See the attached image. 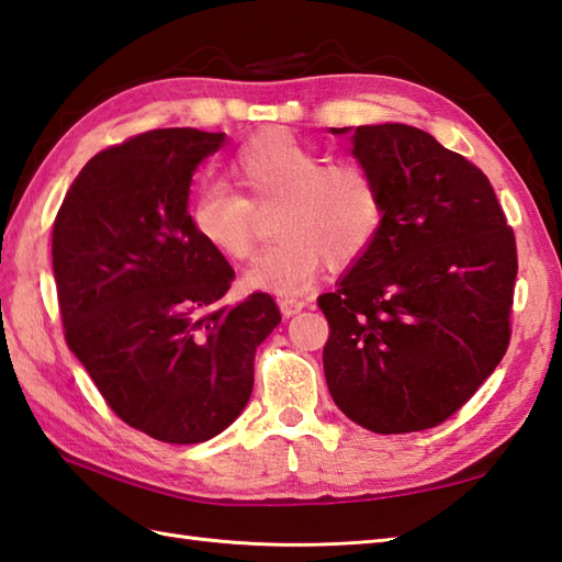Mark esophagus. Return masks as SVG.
Wrapping results in <instances>:
<instances>
[{
	"label": "esophagus",
	"instance_id": "34e87169",
	"mask_svg": "<svg viewBox=\"0 0 562 562\" xmlns=\"http://www.w3.org/2000/svg\"><path fill=\"white\" fill-rule=\"evenodd\" d=\"M304 306H306V302L304 300H294V296H284V300H280V308H282V316L284 318L300 314Z\"/></svg>",
	"mask_w": 562,
	"mask_h": 562
}]
</instances>
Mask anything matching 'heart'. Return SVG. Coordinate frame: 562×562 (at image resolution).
<instances>
[{"label":"heart","mask_w":562,"mask_h":562,"mask_svg":"<svg viewBox=\"0 0 562 562\" xmlns=\"http://www.w3.org/2000/svg\"><path fill=\"white\" fill-rule=\"evenodd\" d=\"M232 176L241 195L220 183L202 186L188 217L202 244L238 262L256 248V214L274 207L278 244L248 268L244 282L250 290L302 294L326 260L330 268L360 260L384 224V193L367 164L328 161L284 130L246 139L232 159Z\"/></svg>","instance_id":"obj_1"}]
</instances>
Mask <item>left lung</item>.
<instances>
[{"label":"left lung","instance_id":"obj_1","mask_svg":"<svg viewBox=\"0 0 562 562\" xmlns=\"http://www.w3.org/2000/svg\"><path fill=\"white\" fill-rule=\"evenodd\" d=\"M352 142L386 212L372 248L318 296L324 372L352 423L420 432L469 403L507 352L515 232L487 176L425 130L360 125Z\"/></svg>","mask_w":562,"mask_h":562}]
</instances>
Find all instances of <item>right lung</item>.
<instances>
[{"instance_id": "right-lung-1", "label": "right lung", "mask_w": 562, "mask_h": 562, "mask_svg": "<svg viewBox=\"0 0 562 562\" xmlns=\"http://www.w3.org/2000/svg\"><path fill=\"white\" fill-rule=\"evenodd\" d=\"M224 137L166 127L99 151L53 224L69 350L123 423L169 445L207 441L236 420L258 345L282 321L266 292L222 302L234 268L190 226V181Z\"/></svg>"}]
</instances>
